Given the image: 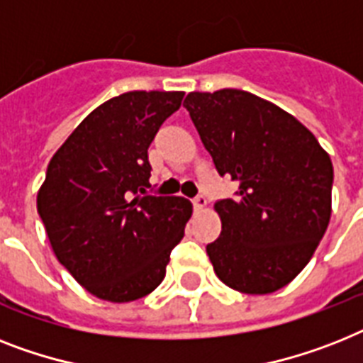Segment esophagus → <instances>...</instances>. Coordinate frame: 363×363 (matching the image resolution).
<instances>
[{"label": "esophagus", "mask_w": 363, "mask_h": 363, "mask_svg": "<svg viewBox=\"0 0 363 363\" xmlns=\"http://www.w3.org/2000/svg\"><path fill=\"white\" fill-rule=\"evenodd\" d=\"M194 208H196V211H205V208H207V197L197 196L196 199H194Z\"/></svg>", "instance_id": "1"}]
</instances>
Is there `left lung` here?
Masks as SVG:
<instances>
[{
  "instance_id": "8db88e82",
  "label": "left lung",
  "mask_w": 363,
  "mask_h": 363,
  "mask_svg": "<svg viewBox=\"0 0 363 363\" xmlns=\"http://www.w3.org/2000/svg\"><path fill=\"white\" fill-rule=\"evenodd\" d=\"M182 106L218 173L238 182L235 199L214 203L222 220L207 246L214 272L244 294L285 287L328 228L330 155L296 117L248 91H194Z\"/></svg>"
}]
</instances>
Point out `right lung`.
Masks as SVG:
<instances>
[{"instance_id": "1", "label": "right lung", "mask_w": 363, "mask_h": 363, "mask_svg": "<svg viewBox=\"0 0 363 363\" xmlns=\"http://www.w3.org/2000/svg\"><path fill=\"white\" fill-rule=\"evenodd\" d=\"M182 91H128L91 111L59 147L38 188L50 246L93 296L134 302L166 276L191 203L147 196L149 145Z\"/></svg>"}]
</instances>
